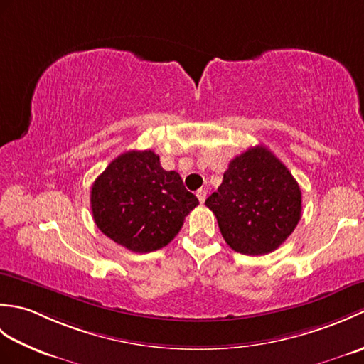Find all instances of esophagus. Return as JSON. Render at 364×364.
<instances>
[{
	"label": "esophagus",
	"mask_w": 364,
	"mask_h": 364,
	"mask_svg": "<svg viewBox=\"0 0 364 364\" xmlns=\"http://www.w3.org/2000/svg\"><path fill=\"white\" fill-rule=\"evenodd\" d=\"M206 196H208V191H206V189H198V191H197V197H198V200H200V203L205 202Z\"/></svg>",
	"instance_id": "obj_1"
}]
</instances>
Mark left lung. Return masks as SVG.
Instances as JSON below:
<instances>
[{
	"mask_svg": "<svg viewBox=\"0 0 364 364\" xmlns=\"http://www.w3.org/2000/svg\"><path fill=\"white\" fill-rule=\"evenodd\" d=\"M205 205L231 249L257 257L278 249L297 227L301 192L283 162L257 145L230 161Z\"/></svg>",
	"mask_w": 364,
	"mask_h": 364,
	"instance_id": "8db88e82",
	"label": "left lung"
}]
</instances>
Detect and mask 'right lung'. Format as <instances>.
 I'll use <instances>...</instances> for the list:
<instances>
[{"label":"right lung","mask_w":364,"mask_h":364,"mask_svg":"<svg viewBox=\"0 0 364 364\" xmlns=\"http://www.w3.org/2000/svg\"><path fill=\"white\" fill-rule=\"evenodd\" d=\"M197 205L198 198L184 188L181 176L162 168L159 156L151 150L122 153L90 191L97 227L136 253L167 245Z\"/></svg>","instance_id":"1"}]
</instances>
